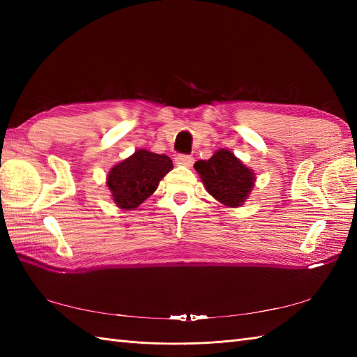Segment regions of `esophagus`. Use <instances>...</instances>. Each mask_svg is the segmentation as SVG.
I'll return each mask as SVG.
<instances>
[{"mask_svg":"<svg viewBox=\"0 0 357 357\" xmlns=\"http://www.w3.org/2000/svg\"><path fill=\"white\" fill-rule=\"evenodd\" d=\"M174 162L178 165H185V167H190L193 164V156L190 155H178L174 158Z\"/></svg>","mask_w":357,"mask_h":357,"instance_id":"1","label":"esophagus"}]
</instances>
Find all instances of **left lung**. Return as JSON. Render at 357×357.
Instances as JSON below:
<instances>
[{"label": "left lung", "mask_w": 357, "mask_h": 357, "mask_svg": "<svg viewBox=\"0 0 357 357\" xmlns=\"http://www.w3.org/2000/svg\"><path fill=\"white\" fill-rule=\"evenodd\" d=\"M199 173L207 192L227 207H239L253 190L256 176L230 150L221 149L208 161H198Z\"/></svg>", "instance_id": "left-lung-1"}]
</instances>
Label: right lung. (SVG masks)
Here are the masks:
<instances>
[{
    "instance_id": "right-lung-1",
    "label": "right lung",
    "mask_w": 357,
    "mask_h": 357,
    "mask_svg": "<svg viewBox=\"0 0 357 357\" xmlns=\"http://www.w3.org/2000/svg\"><path fill=\"white\" fill-rule=\"evenodd\" d=\"M173 169L169 156L136 150L132 156L112 167L107 174V187L119 208L133 210L153 195L167 173Z\"/></svg>"
}]
</instances>
